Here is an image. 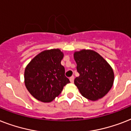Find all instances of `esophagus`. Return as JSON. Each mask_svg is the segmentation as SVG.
I'll use <instances>...</instances> for the list:
<instances>
[{
	"label": "esophagus",
	"instance_id": "obj_1",
	"mask_svg": "<svg viewBox=\"0 0 131 131\" xmlns=\"http://www.w3.org/2000/svg\"><path fill=\"white\" fill-rule=\"evenodd\" d=\"M69 80H70V82H71V83H73V82H74V77H73V76H71V77L69 78Z\"/></svg>",
	"mask_w": 131,
	"mask_h": 131
}]
</instances>
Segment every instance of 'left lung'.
Returning <instances> with one entry per match:
<instances>
[{
  "mask_svg": "<svg viewBox=\"0 0 131 131\" xmlns=\"http://www.w3.org/2000/svg\"><path fill=\"white\" fill-rule=\"evenodd\" d=\"M80 76L74 83L83 96L96 101L106 95L112 88L114 73L107 62L97 52L82 49L74 53Z\"/></svg>",
  "mask_w": 131,
  "mask_h": 131,
  "instance_id": "obj_1",
  "label": "left lung"
}]
</instances>
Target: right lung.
Returning <instances> with one entry per match:
<instances>
[{
  "instance_id": "1",
  "label": "right lung",
  "mask_w": 131,
  "mask_h": 131,
  "mask_svg": "<svg viewBox=\"0 0 131 131\" xmlns=\"http://www.w3.org/2000/svg\"><path fill=\"white\" fill-rule=\"evenodd\" d=\"M64 54L59 49L45 50L26 66L24 83L30 94L44 103L52 101L70 83L61 64Z\"/></svg>"
}]
</instances>
